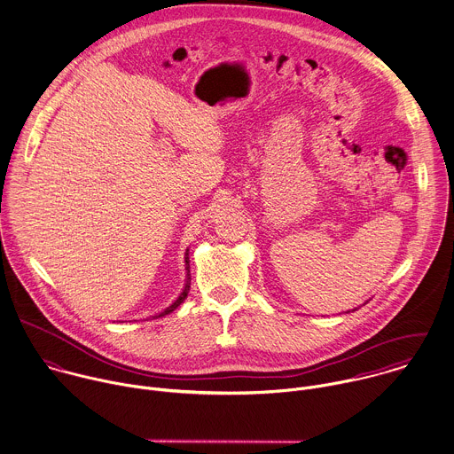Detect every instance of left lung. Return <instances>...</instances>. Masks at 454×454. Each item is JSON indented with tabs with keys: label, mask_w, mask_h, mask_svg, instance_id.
Instances as JSON below:
<instances>
[{
	"label": "left lung",
	"mask_w": 454,
	"mask_h": 454,
	"mask_svg": "<svg viewBox=\"0 0 454 454\" xmlns=\"http://www.w3.org/2000/svg\"><path fill=\"white\" fill-rule=\"evenodd\" d=\"M353 310H356V309H353ZM348 312H349V310H348Z\"/></svg>",
	"instance_id": "1"
}]
</instances>
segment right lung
<instances>
[{
    "mask_svg": "<svg viewBox=\"0 0 454 454\" xmlns=\"http://www.w3.org/2000/svg\"><path fill=\"white\" fill-rule=\"evenodd\" d=\"M185 270H187V273H185V286H184V289H182L181 294H179V298L170 305V307H167L161 314H158V316H153V317H163V316H167V314H170V312H174L179 305H181L182 301L187 298V293H189V287H191V273H189V253L185 251Z\"/></svg>",
    "mask_w": 454,
    "mask_h": 454,
    "instance_id": "1",
    "label": "right lung"
}]
</instances>
